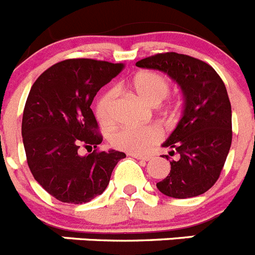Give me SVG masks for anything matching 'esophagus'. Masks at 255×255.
Here are the masks:
<instances>
[{"label":"esophagus","instance_id":"34e87169","mask_svg":"<svg viewBox=\"0 0 255 255\" xmlns=\"http://www.w3.org/2000/svg\"><path fill=\"white\" fill-rule=\"evenodd\" d=\"M131 157H134V158L136 159H141V161H149L150 159V155L148 154H139V153H131Z\"/></svg>","mask_w":255,"mask_h":255}]
</instances>
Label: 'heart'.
<instances>
[{
	"instance_id": "1",
	"label": "heart",
	"mask_w": 255,
	"mask_h": 255,
	"mask_svg": "<svg viewBox=\"0 0 255 255\" xmlns=\"http://www.w3.org/2000/svg\"><path fill=\"white\" fill-rule=\"evenodd\" d=\"M131 87L141 100L157 106L171 91L170 79L158 71H141L131 80ZM115 91L108 89L96 105V116L102 125H110L115 119ZM161 139V131L154 126H121L110 136L115 148L130 153H143Z\"/></svg>"
}]
</instances>
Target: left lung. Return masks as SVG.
Returning a JSON list of instances; mask_svg holds the SVG:
<instances>
[{
    "label": "left lung",
    "instance_id": "left-lung-1",
    "mask_svg": "<svg viewBox=\"0 0 255 255\" xmlns=\"http://www.w3.org/2000/svg\"><path fill=\"white\" fill-rule=\"evenodd\" d=\"M136 66L167 74L184 98L181 119L162 144L179 159L170 161V173L157 188L177 199L203 194L220 177L233 140L231 103L222 79L203 61L176 52L143 58Z\"/></svg>",
    "mask_w": 255,
    "mask_h": 255
}]
</instances>
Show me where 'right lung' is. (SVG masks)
Instances as JSON below:
<instances>
[{"label": "right lung", "mask_w": 255, "mask_h": 255, "mask_svg": "<svg viewBox=\"0 0 255 255\" xmlns=\"http://www.w3.org/2000/svg\"><path fill=\"white\" fill-rule=\"evenodd\" d=\"M123 67L92 58L61 61L29 92L21 124L26 161L38 184L60 202L82 204L102 194L117 162L126 157L115 149L78 153L80 145L102 143L91 105Z\"/></svg>", "instance_id": "right-lung-1"}]
</instances>
